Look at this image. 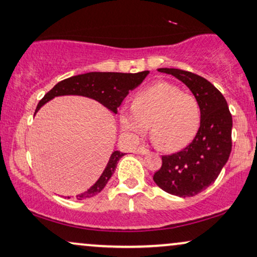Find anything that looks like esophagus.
I'll return each mask as SVG.
<instances>
[{
	"mask_svg": "<svg viewBox=\"0 0 257 257\" xmlns=\"http://www.w3.org/2000/svg\"><path fill=\"white\" fill-rule=\"evenodd\" d=\"M136 153H138V154H140V155H146V154H148L149 151L145 147H139L138 149H136Z\"/></svg>",
	"mask_w": 257,
	"mask_h": 257,
	"instance_id": "obj_1",
	"label": "esophagus"
}]
</instances>
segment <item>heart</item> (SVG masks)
Here are the masks:
<instances>
[{"label":"heart","mask_w":257,"mask_h":257,"mask_svg":"<svg viewBox=\"0 0 257 257\" xmlns=\"http://www.w3.org/2000/svg\"><path fill=\"white\" fill-rule=\"evenodd\" d=\"M122 131L131 136L145 134L165 152H177L192 142L200 125V106L180 86L160 80L135 93L132 109L119 110Z\"/></svg>","instance_id":"obj_1"}]
</instances>
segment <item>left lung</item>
I'll return each instance as SVG.
<instances>
[{
    "label": "left lung",
    "mask_w": 257,
    "mask_h": 257,
    "mask_svg": "<svg viewBox=\"0 0 257 257\" xmlns=\"http://www.w3.org/2000/svg\"><path fill=\"white\" fill-rule=\"evenodd\" d=\"M183 82L200 106V126L183 151L162 157L153 180L165 192L192 197L215 183L231 153L232 117L225 98L205 78L178 69H158Z\"/></svg>",
    "instance_id": "left-lung-1"
}]
</instances>
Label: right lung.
<instances>
[{"instance_id":"add662e5","label":"right lung","mask_w":257,"mask_h":257,"mask_svg":"<svg viewBox=\"0 0 257 257\" xmlns=\"http://www.w3.org/2000/svg\"><path fill=\"white\" fill-rule=\"evenodd\" d=\"M148 73L149 71H142V72L139 73L89 72L70 77L67 79L61 80L53 89L48 91L46 95L44 96V98L39 102L37 109H35V113L40 110L41 106H44L47 102L56 98V97L83 96L97 100V102H99L100 104L104 105L106 109L116 115L117 108L121 105V103L128 95L129 91L134 90L135 87H138L140 84L144 82ZM123 155H124V153L113 151L98 180L85 192L77 194V199H86V198H91L98 194L108 184L109 179L115 172L119 159Z\"/></svg>"}]
</instances>
